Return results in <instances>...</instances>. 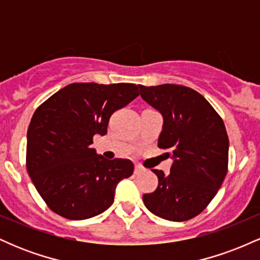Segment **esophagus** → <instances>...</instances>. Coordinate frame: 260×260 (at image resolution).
<instances>
[{
    "instance_id": "obj_1",
    "label": "esophagus",
    "mask_w": 260,
    "mask_h": 260,
    "mask_svg": "<svg viewBox=\"0 0 260 260\" xmlns=\"http://www.w3.org/2000/svg\"><path fill=\"white\" fill-rule=\"evenodd\" d=\"M144 171H145L144 168H142L140 165H136V169H134V174L139 175V174H142V172H144Z\"/></svg>"
}]
</instances>
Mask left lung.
Segmentation results:
<instances>
[{"label": "left lung", "instance_id": "1", "mask_svg": "<svg viewBox=\"0 0 260 260\" xmlns=\"http://www.w3.org/2000/svg\"><path fill=\"white\" fill-rule=\"evenodd\" d=\"M140 96L162 116L157 145L169 149L170 174L153 170L157 188L143 196L154 215L186 221L201 214L216 196L228 174L229 137L213 106L187 86L139 85Z\"/></svg>", "mask_w": 260, "mask_h": 260}]
</instances>
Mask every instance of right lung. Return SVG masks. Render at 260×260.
Returning <instances> with one entry per match:
<instances>
[{
  "mask_svg": "<svg viewBox=\"0 0 260 260\" xmlns=\"http://www.w3.org/2000/svg\"><path fill=\"white\" fill-rule=\"evenodd\" d=\"M129 83H72L50 96L32 115L26 133V170L52 211L85 220L111 207L118 182L132 176L131 160H107L91 148L105 136L116 110L139 95Z\"/></svg>",
  "mask_w": 260,
  "mask_h": 260,
  "instance_id": "right-lung-1",
  "label": "right lung"
}]
</instances>
